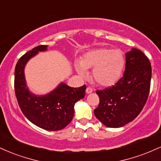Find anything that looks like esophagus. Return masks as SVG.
Listing matches in <instances>:
<instances>
[{
  "mask_svg": "<svg viewBox=\"0 0 161 161\" xmlns=\"http://www.w3.org/2000/svg\"><path fill=\"white\" fill-rule=\"evenodd\" d=\"M86 92L87 94H90V93H92V92H93V89H92L91 87H87Z\"/></svg>",
  "mask_w": 161,
  "mask_h": 161,
  "instance_id": "esophagus-1",
  "label": "esophagus"
}]
</instances>
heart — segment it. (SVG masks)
Listing matches in <instances>:
<instances>
[{
	"label": "heart",
	"mask_w": 161,
	"mask_h": 161,
	"mask_svg": "<svg viewBox=\"0 0 161 161\" xmlns=\"http://www.w3.org/2000/svg\"><path fill=\"white\" fill-rule=\"evenodd\" d=\"M125 59L121 50L107 47L92 49L82 55L75 69L81 75L92 69V77L101 86H111L118 82L125 67Z\"/></svg>",
	"instance_id": "obj_1"
}]
</instances>
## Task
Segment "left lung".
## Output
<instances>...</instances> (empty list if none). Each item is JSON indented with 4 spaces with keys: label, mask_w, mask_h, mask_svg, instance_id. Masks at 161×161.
<instances>
[{
    "label": "left lung",
    "mask_w": 161,
    "mask_h": 161,
    "mask_svg": "<svg viewBox=\"0 0 161 161\" xmlns=\"http://www.w3.org/2000/svg\"><path fill=\"white\" fill-rule=\"evenodd\" d=\"M151 79L148 58L140 50L132 48L125 54V69L114 86L97 90L98 107L94 110L97 119L110 128H119L132 122L145 106Z\"/></svg>",
    "instance_id": "8db88e82"
}]
</instances>
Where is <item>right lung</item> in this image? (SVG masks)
Listing matches in <instances>:
<instances>
[{
	"instance_id": "1",
	"label": "right lung",
	"mask_w": 161,
	"mask_h": 161,
	"mask_svg": "<svg viewBox=\"0 0 161 161\" xmlns=\"http://www.w3.org/2000/svg\"><path fill=\"white\" fill-rule=\"evenodd\" d=\"M47 47L37 46L20 57L15 68L14 89L19 108L29 121L43 129L57 131L65 128L73 119L74 105L85 97L86 86L73 88L61 83L47 95L31 93L25 83L24 67L31 57L46 51Z\"/></svg>"
}]
</instances>
